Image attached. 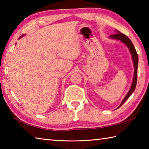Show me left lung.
Returning a JSON list of instances; mask_svg holds the SVG:
<instances>
[{
	"label": "left lung",
	"mask_w": 149,
	"mask_h": 149,
	"mask_svg": "<svg viewBox=\"0 0 149 149\" xmlns=\"http://www.w3.org/2000/svg\"><path fill=\"white\" fill-rule=\"evenodd\" d=\"M117 33L114 34V35H112L110 36V38L116 39V40H120L122 41L124 44H126L127 48H128L130 53L132 54V60L133 63H134V79H133V82L131 86V88H130V90L129 92H127L126 95L125 96L124 100H122V103L120 105H119L118 107L120 108V107L123 105L125 101H126L127 99L130 97V96L132 94V93L134 92L135 89V87H136V84H137V67H138V55L136 52V49H135L134 44L132 42V41L130 40V39L127 37L126 35H124L123 33H120L118 31H116Z\"/></svg>",
	"instance_id": "1"
}]
</instances>
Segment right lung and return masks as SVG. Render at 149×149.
Segmentation results:
<instances>
[{
    "label": "right lung",
    "mask_w": 149,
    "mask_h": 149,
    "mask_svg": "<svg viewBox=\"0 0 149 149\" xmlns=\"http://www.w3.org/2000/svg\"><path fill=\"white\" fill-rule=\"evenodd\" d=\"M22 36H23V35H22ZM22 36H20V37H19V38H21V37H22Z\"/></svg>",
    "instance_id": "1"
}]
</instances>
